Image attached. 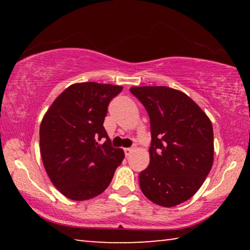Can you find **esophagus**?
I'll list each match as a JSON object with an SVG mask.
<instances>
[{
  "label": "esophagus",
  "instance_id": "esophagus-1",
  "mask_svg": "<svg viewBox=\"0 0 250 250\" xmlns=\"http://www.w3.org/2000/svg\"><path fill=\"white\" fill-rule=\"evenodd\" d=\"M133 152V147H125V156H129Z\"/></svg>",
  "mask_w": 250,
  "mask_h": 250
}]
</instances>
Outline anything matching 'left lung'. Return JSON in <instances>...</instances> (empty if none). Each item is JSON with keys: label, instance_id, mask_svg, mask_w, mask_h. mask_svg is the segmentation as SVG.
Returning a JSON list of instances; mask_svg holds the SVG:
<instances>
[{"label": "left lung", "instance_id": "1", "mask_svg": "<svg viewBox=\"0 0 250 250\" xmlns=\"http://www.w3.org/2000/svg\"><path fill=\"white\" fill-rule=\"evenodd\" d=\"M150 117V163L139 174L142 193L173 207L195 194L214 160L209 118L188 95L164 86L131 87Z\"/></svg>", "mask_w": 250, "mask_h": 250}]
</instances>
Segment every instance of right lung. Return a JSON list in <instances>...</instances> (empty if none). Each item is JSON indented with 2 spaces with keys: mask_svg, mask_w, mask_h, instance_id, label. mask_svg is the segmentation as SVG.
<instances>
[{
  "mask_svg": "<svg viewBox=\"0 0 250 250\" xmlns=\"http://www.w3.org/2000/svg\"><path fill=\"white\" fill-rule=\"evenodd\" d=\"M121 90L109 83H74L55 99L42 120L44 167L55 188L69 200L98 196L125 158L104 128L108 104ZM101 140L105 142L99 144Z\"/></svg>",
  "mask_w": 250,
  "mask_h": 250,
  "instance_id": "obj_1",
  "label": "right lung"
}]
</instances>
